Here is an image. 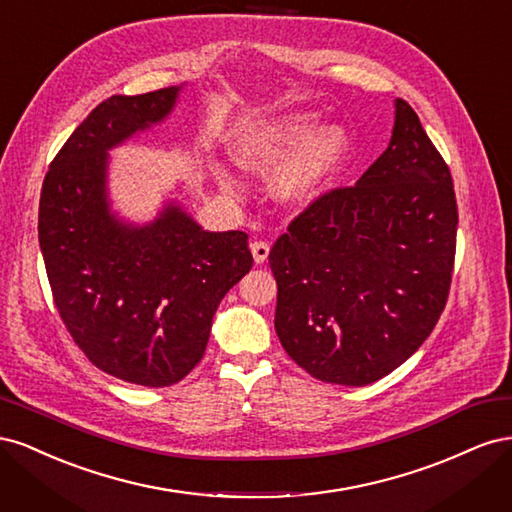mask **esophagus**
Segmentation results:
<instances>
[{"mask_svg":"<svg viewBox=\"0 0 512 512\" xmlns=\"http://www.w3.org/2000/svg\"><path fill=\"white\" fill-rule=\"evenodd\" d=\"M250 250H252V256H254L256 265H262V262L269 258V243L267 241H254L250 245Z\"/></svg>","mask_w":512,"mask_h":512,"instance_id":"1","label":"esophagus"}]
</instances>
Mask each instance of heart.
<instances>
[{
	"label": "heart",
	"instance_id": "b5f03b06",
	"mask_svg": "<svg viewBox=\"0 0 512 512\" xmlns=\"http://www.w3.org/2000/svg\"><path fill=\"white\" fill-rule=\"evenodd\" d=\"M352 149L342 123H324L318 113H290L243 128L232 143V160L247 173L273 175L275 194L284 205L307 207L331 190L342 175ZM230 185V177L220 173Z\"/></svg>",
	"mask_w": 512,
	"mask_h": 512
}]
</instances>
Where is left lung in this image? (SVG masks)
<instances>
[{
	"label": "left lung",
	"instance_id": "obj_1",
	"mask_svg": "<svg viewBox=\"0 0 512 512\" xmlns=\"http://www.w3.org/2000/svg\"><path fill=\"white\" fill-rule=\"evenodd\" d=\"M451 170L406 100L389 147L352 188L318 198L275 241V331L316 380L365 386L421 348L455 260Z\"/></svg>",
	"mask_w": 512,
	"mask_h": 512
}]
</instances>
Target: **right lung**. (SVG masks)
Listing matches in <instances>:
<instances>
[{
    "instance_id": "obj_1",
    "label": "right lung",
    "mask_w": 512,
    "mask_h": 512,
    "mask_svg": "<svg viewBox=\"0 0 512 512\" xmlns=\"http://www.w3.org/2000/svg\"><path fill=\"white\" fill-rule=\"evenodd\" d=\"M183 85L98 104L42 183L38 239L57 312L98 369L170 386L200 363L215 309L252 269L241 230H203L175 198L153 220L121 218L108 196V151L175 111Z\"/></svg>"
}]
</instances>
